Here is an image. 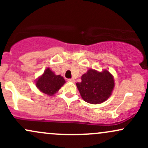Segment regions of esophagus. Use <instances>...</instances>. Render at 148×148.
Wrapping results in <instances>:
<instances>
[{
	"mask_svg": "<svg viewBox=\"0 0 148 148\" xmlns=\"http://www.w3.org/2000/svg\"><path fill=\"white\" fill-rule=\"evenodd\" d=\"M67 81H69V82L74 83V81H75V80H74V79H67Z\"/></svg>",
	"mask_w": 148,
	"mask_h": 148,
	"instance_id": "34e87169",
	"label": "esophagus"
}]
</instances>
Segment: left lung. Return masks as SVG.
<instances>
[{"instance_id":"8db88e82","label":"left lung","mask_w":148,"mask_h":148,"mask_svg":"<svg viewBox=\"0 0 148 148\" xmlns=\"http://www.w3.org/2000/svg\"><path fill=\"white\" fill-rule=\"evenodd\" d=\"M114 85V79L108 71L99 72L92 69L81 76V83H76L82 99L92 104L106 101L111 96Z\"/></svg>"}]
</instances>
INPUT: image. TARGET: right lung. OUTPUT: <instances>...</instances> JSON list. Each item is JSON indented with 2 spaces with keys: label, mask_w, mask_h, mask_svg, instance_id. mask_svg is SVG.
<instances>
[{
  "label": "right lung",
  "mask_w": 148,
  "mask_h": 148,
  "mask_svg": "<svg viewBox=\"0 0 148 148\" xmlns=\"http://www.w3.org/2000/svg\"><path fill=\"white\" fill-rule=\"evenodd\" d=\"M65 81L60 75H56L49 68L37 80L36 86L43 93L52 96L63 86Z\"/></svg>",
  "instance_id": "obj_1"
}]
</instances>
